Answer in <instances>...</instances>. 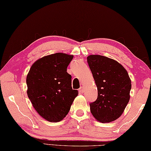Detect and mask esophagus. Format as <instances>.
I'll list each match as a JSON object with an SVG mask.
<instances>
[{"label": "esophagus", "instance_id": "1", "mask_svg": "<svg viewBox=\"0 0 151 151\" xmlns=\"http://www.w3.org/2000/svg\"><path fill=\"white\" fill-rule=\"evenodd\" d=\"M83 91H84V89H83V87H80V89H79V92L80 93H83Z\"/></svg>", "mask_w": 151, "mask_h": 151}]
</instances>
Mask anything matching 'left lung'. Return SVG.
<instances>
[{
	"mask_svg": "<svg viewBox=\"0 0 151 151\" xmlns=\"http://www.w3.org/2000/svg\"><path fill=\"white\" fill-rule=\"evenodd\" d=\"M98 89L96 101L90 110L96 120L109 123L124 113L130 99L131 80L127 71L113 59L98 55L87 58Z\"/></svg>",
	"mask_w": 151,
	"mask_h": 151,
	"instance_id": "1",
	"label": "left lung"
}]
</instances>
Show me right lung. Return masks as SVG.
<instances>
[{"label":"right lung","instance_id":"obj_1","mask_svg":"<svg viewBox=\"0 0 151 151\" xmlns=\"http://www.w3.org/2000/svg\"><path fill=\"white\" fill-rule=\"evenodd\" d=\"M73 58V55L62 52L45 56L33 63L27 75V96L35 109L47 121L62 120L78 95L67 72Z\"/></svg>","mask_w":151,"mask_h":151}]
</instances>
